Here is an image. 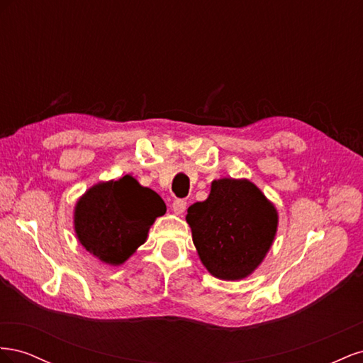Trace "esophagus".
Returning <instances> with one entry per match:
<instances>
[{
    "label": "esophagus",
    "mask_w": 363,
    "mask_h": 363,
    "mask_svg": "<svg viewBox=\"0 0 363 363\" xmlns=\"http://www.w3.org/2000/svg\"><path fill=\"white\" fill-rule=\"evenodd\" d=\"M186 203L184 200H175L174 203H172V211H174V213H177V215H182L184 211H186Z\"/></svg>",
    "instance_id": "1"
}]
</instances>
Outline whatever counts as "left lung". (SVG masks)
I'll return each mask as SVG.
<instances>
[{
	"label": "left lung",
	"mask_w": 363,
	"mask_h": 363,
	"mask_svg": "<svg viewBox=\"0 0 363 363\" xmlns=\"http://www.w3.org/2000/svg\"><path fill=\"white\" fill-rule=\"evenodd\" d=\"M186 221L206 269L216 279L240 280L265 259L279 215L255 183L219 179L206 201L188 208Z\"/></svg>",
	"instance_id": "left-lung-1"
}]
</instances>
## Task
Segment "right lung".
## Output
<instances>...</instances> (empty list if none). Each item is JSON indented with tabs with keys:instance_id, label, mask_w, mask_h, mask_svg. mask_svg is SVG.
I'll use <instances>...</instances> for the list:
<instances>
[{
	"instance_id": "1",
	"label": "right lung",
	"mask_w": 363,
	"mask_h": 363,
	"mask_svg": "<svg viewBox=\"0 0 363 363\" xmlns=\"http://www.w3.org/2000/svg\"><path fill=\"white\" fill-rule=\"evenodd\" d=\"M164 212L160 195L127 174L86 191L75 204L74 228L91 255L116 267L145 242L150 227Z\"/></svg>"
}]
</instances>
